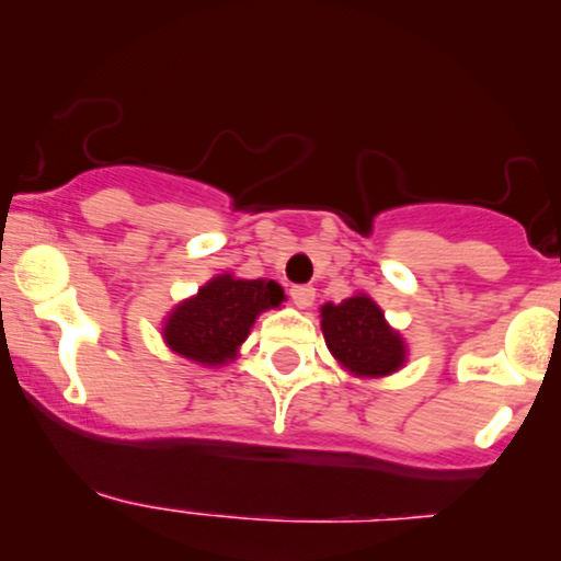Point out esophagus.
I'll list each match as a JSON object with an SVG mask.
<instances>
[{"mask_svg":"<svg viewBox=\"0 0 561 561\" xmlns=\"http://www.w3.org/2000/svg\"><path fill=\"white\" fill-rule=\"evenodd\" d=\"M289 298H293V302L298 308H308L313 306V300H317V289L308 287V285H298L289 289Z\"/></svg>","mask_w":561,"mask_h":561,"instance_id":"1","label":"esophagus"}]
</instances>
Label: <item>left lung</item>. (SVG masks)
I'll use <instances>...</instances> for the list:
<instances>
[{
	"label": "left lung",
	"mask_w": 561,
	"mask_h": 561,
	"mask_svg": "<svg viewBox=\"0 0 561 561\" xmlns=\"http://www.w3.org/2000/svg\"><path fill=\"white\" fill-rule=\"evenodd\" d=\"M321 332L332 358L351 377L377 379L396 375L409 358L403 334L392 330L385 311L366 293L319 308Z\"/></svg>",
	"instance_id": "1"
}]
</instances>
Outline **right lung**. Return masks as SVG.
I'll return each mask as SVG.
<instances>
[{
    "label": "right lung",
    "instance_id": "obj_1",
    "mask_svg": "<svg viewBox=\"0 0 561 561\" xmlns=\"http://www.w3.org/2000/svg\"><path fill=\"white\" fill-rule=\"evenodd\" d=\"M287 300L274 279H240L216 274L192 298L171 308L163 319V343L176 356L199 366H224L240 356L255 319Z\"/></svg>",
    "mask_w": 561,
    "mask_h": 561
}]
</instances>
